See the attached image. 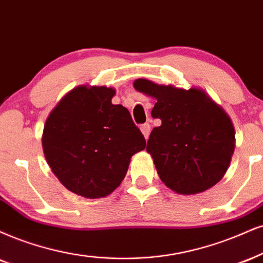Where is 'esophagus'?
<instances>
[{"label":"esophagus","instance_id":"esophagus-1","mask_svg":"<svg viewBox=\"0 0 263 263\" xmlns=\"http://www.w3.org/2000/svg\"><path fill=\"white\" fill-rule=\"evenodd\" d=\"M140 130L142 134H144L145 139H148V137H150V132H151V126L148 123H145V124L140 125Z\"/></svg>","mask_w":263,"mask_h":263}]
</instances>
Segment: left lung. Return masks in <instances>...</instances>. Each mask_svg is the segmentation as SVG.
Segmentation results:
<instances>
[{"instance_id": "obj_1", "label": "left lung", "mask_w": 263, "mask_h": 263, "mask_svg": "<svg viewBox=\"0 0 263 263\" xmlns=\"http://www.w3.org/2000/svg\"><path fill=\"white\" fill-rule=\"evenodd\" d=\"M134 89L156 100L146 151L164 185L180 195H195L216 185L235 148L231 117L200 87L183 89L137 79Z\"/></svg>"}]
</instances>
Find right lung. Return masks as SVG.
<instances>
[{"label": "right lung", "mask_w": 263, "mask_h": 263, "mask_svg": "<svg viewBox=\"0 0 263 263\" xmlns=\"http://www.w3.org/2000/svg\"><path fill=\"white\" fill-rule=\"evenodd\" d=\"M116 89L79 85L48 115L42 150L51 171L68 190L100 199L124 179L130 158L146 146L144 135L122 105Z\"/></svg>", "instance_id": "add662e5"}]
</instances>
